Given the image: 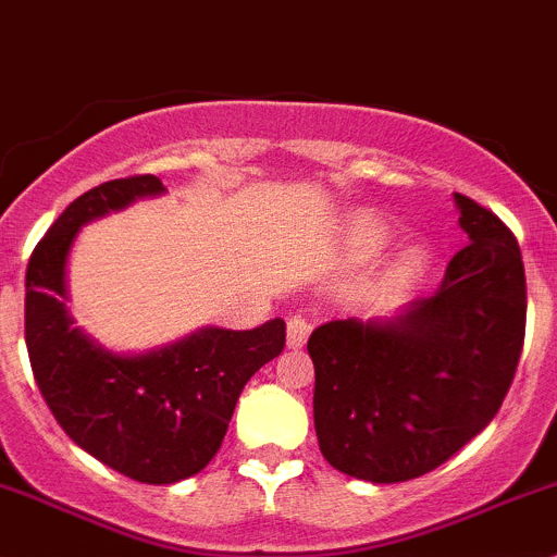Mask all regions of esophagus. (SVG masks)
Here are the masks:
<instances>
[{
	"instance_id": "obj_1",
	"label": "esophagus",
	"mask_w": 557,
	"mask_h": 557,
	"mask_svg": "<svg viewBox=\"0 0 557 557\" xmlns=\"http://www.w3.org/2000/svg\"><path fill=\"white\" fill-rule=\"evenodd\" d=\"M310 331H312V323L307 318H301V314L288 318V347L305 345L307 336H310Z\"/></svg>"
}]
</instances>
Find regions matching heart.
Masks as SVG:
<instances>
[{"mask_svg": "<svg viewBox=\"0 0 557 557\" xmlns=\"http://www.w3.org/2000/svg\"><path fill=\"white\" fill-rule=\"evenodd\" d=\"M380 239H383V228H377V226H361V232H358V245H363V247L377 245Z\"/></svg>", "mask_w": 557, "mask_h": 557, "instance_id": "1", "label": "heart"}]
</instances>
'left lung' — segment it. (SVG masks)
<instances>
[{
  "label": "left lung",
  "instance_id": "left-lung-1",
  "mask_svg": "<svg viewBox=\"0 0 557 557\" xmlns=\"http://www.w3.org/2000/svg\"><path fill=\"white\" fill-rule=\"evenodd\" d=\"M469 243L431 299L391 323L312 331L314 434L323 458L367 482L423 476L502 409L525 339V269L507 223L455 194Z\"/></svg>",
  "mask_w": 557,
  "mask_h": 557
}]
</instances>
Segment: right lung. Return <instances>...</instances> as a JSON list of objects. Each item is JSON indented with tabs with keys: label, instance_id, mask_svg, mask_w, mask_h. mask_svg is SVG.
<instances>
[{
	"label": "right lung",
	"instance_id": "obj_1",
	"mask_svg": "<svg viewBox=\"0 0 557 557\" xmlns=\"http://www.w3.org/2000/svg\"><path fill=\"white\" fill-rule=\"evenodd\" d=\"M161 190L156 174L86 190L26 267V350L45 404L77 447L148 485L194 476L215 458L245 383L285 347L280 318L252 331L201 329L148 356H115L72 325L64 267L77 228Z\"/></svg>",
	"mask_w": 557,
	"mask_h": 557
}]
</instances>
